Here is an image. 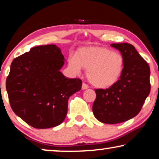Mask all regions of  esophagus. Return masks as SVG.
I'll list each match as a JSON object with an SVG mask.
<instances>
[{
    "label": "esophagus",
    "instance_id": "1",
    "mask_svg": "<svg viewBox=\"0 0 159 159\" xmlns=\"http://www.w3.org/2000/svg\"><path fill=\"white\" fill-rule=\"evenodd\" d=\"M88 88H89V86L86 83H84V82L82 83V90H86V89H88Z\"/></svg>",
    "mask_w": 159,
    "mask_h": 159
}]
</instances>
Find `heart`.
Segmentation results:
<instances>
[{"instance_id": "b5f03b06", "label": "heart", "mask_w": 159, "mask_h": 159, "mask_svg": "<svg viewBox=\"0 0 159 159\" xmlns=\"http://www.w3.org/2000/svg\"><path fill=\"white\" fill-rule=\"evenodd\" d=\"M69 66L76 72L87 70V77L93 85L106 88L114 85L120 78L125 59L119 52L104 47L82 48L69 59Z\"/></svg>"}]
</instances>
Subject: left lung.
<instances>
[{"mask_svg":"<svg viewBox=\"0 0 159 159\" xmlns=\"http://www.w3.org/2000/svg\"><path fill=\"white\" fill-rule=\"evenodd\" d=\"M125 59L120 78L107 89H95L93 112L98 120L114 125L139 114L151 91L150 67L146 61L129 43H114Z\"/></svg>","mask_w":159,"mask_h":159,"instance_id":"obj_1","label":"left lung"}]
</instances>
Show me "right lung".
Returning <instances> with one entry per match:
<instances>
[{
	"label": "right lung",
	"instance_id": "obj_1",
	"mask_svg": "<svg viewBox=\"0 0 159 159\" xmlns=\"http://www.w3.org/2000/svg\"><path fill=\"white\" fill-rule=\"evenodd\" d=\"M55 45L32 48L11 64L6 88L13 111L37 129L56 127L67 114L69 98L82 88L79 78L59 71L64 64Z\"/></svg>",
	"mask_w": 159,
	"mask_h": 159
}]
</instances>
